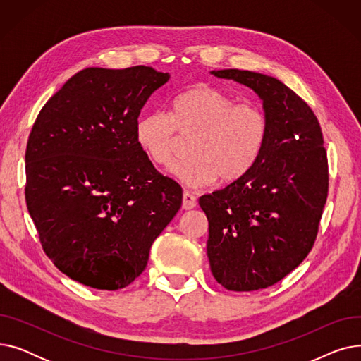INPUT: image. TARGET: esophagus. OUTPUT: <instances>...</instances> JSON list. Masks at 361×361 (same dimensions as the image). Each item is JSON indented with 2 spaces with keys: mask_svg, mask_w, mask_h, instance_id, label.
I'll return each mask as SVG.
<instances>
[{
  "mask_svg": "<svg viewBox=\"0 0 361 361\" xmlns=\"http://www.w3.org/2000/svg\"><path fill=\"white\" fill-rule=\"evenodd\" d=\"M196 207V197L190 192H184L183 193V209L184 211H190Z\"/></svg>",
  "mask_w": 361,
  "mask_h": 361,
  "instance_id": "esophagus-1",
  "label": "esophagus"
}]
</instances>
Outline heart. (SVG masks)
<instances>
[{
	"label": "heart",
	"instance_id": "1",
	"mask_svg": "<svg viewBox=\"0 0 361 361\" xmlns=\"http://www.w3.org/2000/svg\"><path fill=\"white\" fill-rule=\"evenodd\" d=\"M178 135L193 136L188 155L171 174L188 187L202 188L218 177L235 181L259 159L268 136L264 114L252 104H235L224 90L199 85L173 99L169 114L149 112L136 123V142L158 166L171 164Z\"/></svg>",
	"mask_w": 361,
	"mask_h": 361
}]
</instances>
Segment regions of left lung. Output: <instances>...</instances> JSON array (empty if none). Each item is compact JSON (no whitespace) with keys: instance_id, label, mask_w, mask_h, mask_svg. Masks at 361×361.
<instances>
[{"instance_id":"8db88e82","label":"left lung","mask_w":361,"mask_h":361,"mask_svg":"<svg viewBox=\"0 0 361 361\" xmlns=\"http://www.w3.org/2000/svg\"><path fill=\"white\" fill-rule=\"evenodd\" d=\"M211 74L250 87L263 104L268 136L253 168L199 199L209 221L207 257L230 291L268 288L312 250L328 197V158L319 121L297 93L249 70Z\"/></svg>"}]
</instances>
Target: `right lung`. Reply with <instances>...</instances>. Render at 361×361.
Instances as JSON below:
<instances>
[{
	"label": "right lung",
	"mask_w": 361,
	"mask_h": 361,
	"mask_svg": "<svg viewBox=\"0 0 361 361\" xmlns=\"http://www.w3.org/2000/svg\"><path fill=\"white\" fill-rule=\"evenodd\" d=\"M168 73L89 67L44 105L26 147V204L42 249L68 278L120 290L146 268L183 190L152 165L136 123Z\"/></svg>",
	"instance_id": "add662e5"
}]
</instances>
